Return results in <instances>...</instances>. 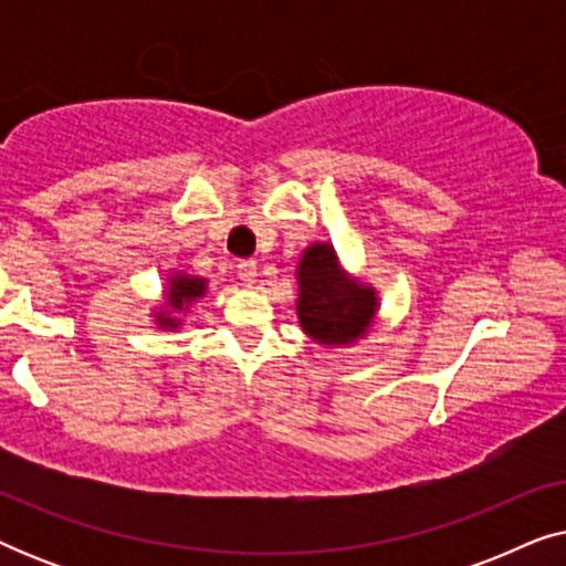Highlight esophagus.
I'll list each match as a JSON object with an SVG mask.
<instances>
[{
    "instance_id": "34e87169",
    "label": "esophagus",
    "mask_w": 566,
    "mask_h": 566,
    "mask_svg": "<svg viewBox=\"0 0 566 566\" xmlns=\"http://www.w3.org/2000/svg\"><path fill=\"white\" fill-rule=\"evenodd\" d=\"M237 270H239V277H242L244 285H252L254 281H258V262L254 260H242L237 265Z\"/></svg>"
}]
</instances>
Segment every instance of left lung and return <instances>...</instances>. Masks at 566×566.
Masks as SVG:
<instances>
[{"label":"left lung","mask_w":566,"mask_h":566,"mask_svg":"<svg viewBox=\"0 0 566 566\" xmlns=\"http://www.w3.org/2000/svg\"><path fill=\"white\" fill-rule=\"evenodd\" d=\"M296 316L312 343L327 350L358 345L376 324L378 291L347 273L332 242H312L296 265Z\"/></svg>","instance_id":"1"}]
</instances>
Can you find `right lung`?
<instances>
[{
    "label": "right lung",
    "mask_w": 566,
    "mask_h": 566,
    "mask_svg": "<svg viewBox=\"0 0 566 566\" xmlns=\"http://www.w3.org/2000/svg\"><path fill=\"white\" fill-rule=\"evenodd\" d=\"M208 293V277L190 275L185 270H169L165 281V293L157 308H151L154 324L165 332H177L182 327L185 316Z\"/></svg>",
    "instance_id": "1"
}]
</instances>
